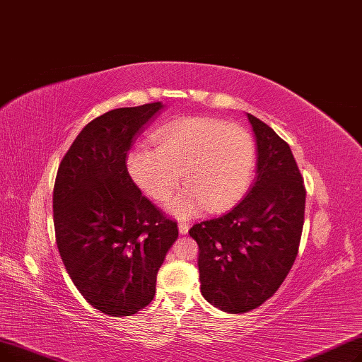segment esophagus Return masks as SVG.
<instances>
[{
  "mask_svg": "<svg viewBox=\"0 0 362 362\" xmlns=\"http://www.w3.org/2000/svg\"><path fill=\"white\" fill-rule=\"evenodd\" d=\"M178 230H180L181 234H187L188 230H190V226H188L187 222H180V223H178Z\"/></svg>",
  "mask_w": 362,
  "mask_h": 362,
  "instance_id": "1",
  "label": "esophagus"
}]
</instances>
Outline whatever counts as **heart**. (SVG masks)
<instances>
[{"mask_svg": "<svg viewBox=\"0 0 362 362\" xmlns=\"http://www.w3.org/2000/svg\"><path fill=\"white\" fill-rule=\"evenodd\" d=\"M153 141L154 147L136 144L127 166L135 184L158 202L174 193L184 172L188 187L168 206L174 215L190 218L203 206L221 212L246 192L256 148L243 127L214 117H190L163 127Z\"/></svg>", "mask_w": 362, "mask_h": 362, "instance_id": "heart-1", "label": "heart"}]
</instances>
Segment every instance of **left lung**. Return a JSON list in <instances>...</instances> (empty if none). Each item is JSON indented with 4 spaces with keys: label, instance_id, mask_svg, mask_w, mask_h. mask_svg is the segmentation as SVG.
Segmentation results:
<instances>
[{
    "label": "left lung",
    "instance_id": "1",
    "mask_svg": "<svg viewBox=\"0 0 362 362\" xmlns=\"http://www.w3.org/2000/svg\"><path fill=\"white\" fill-rule=\"evenodd\" d=\"M257 146L256 181L226 215L190 228L199 245L203 298L223 313L243 314L268 300L295 264L306 190L288 144L247 113Z\"/></svg>",
    "mask_w": 362,
    "mask_h": 362
}]
</instances>
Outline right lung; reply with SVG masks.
<instances>
[{
  "label": "right lung",
  "instance_id": "right-lung-1",
  "mask_svg": "<svg viewBox=\"0 0 362 362\" xmlns=\"http://www.w3.org/2000/svg\"><path fill=\"white\" fill-rule=\"evenodd\" d=\"M162 103L115 109L85 127L63 156L54 182L56 242L69 277L103 314L128 317L156 293L158 271L178 237L177 221L132 181V139Z\"/></svg>",
  "mask_w": 362,
  "mask_h": 362
}]
</instances>
